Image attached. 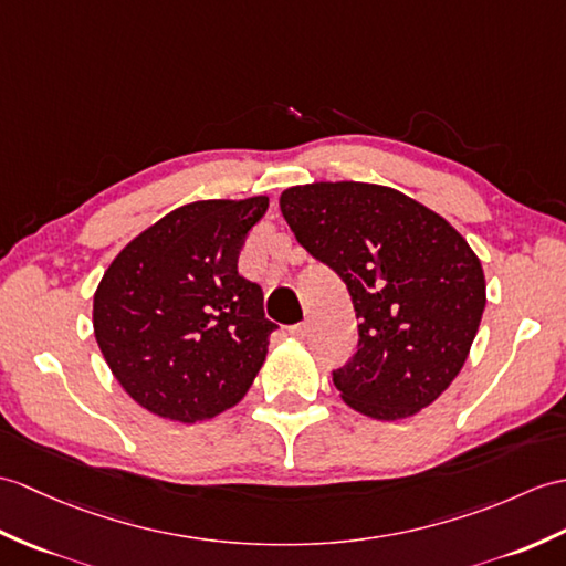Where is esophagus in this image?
Listing matches in <instances>:
<instances>
[{"mask_svg": "<svg viewBox=\"0 0 566 566\" xmlns=\"http://www.w3.org/2000/svg\"><path fill=\"white\" fill-rule=\"evenodd\" d=\"M289 333H292L294 337H308V333H311V323L308 321H301V323H296V325H292L289 327Z\"/></svg>", "mask_w": 566, "mask_h": 566, "instance_id": "esophagus-1", "label": "esophagus"}]
</instances>
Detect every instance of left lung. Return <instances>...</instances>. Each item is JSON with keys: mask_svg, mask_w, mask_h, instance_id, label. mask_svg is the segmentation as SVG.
Wrapping results in <instances>:
<instances>
[{"mask_svg": "<svg viewBox=\"0 0 566 566\" xmlns=\"http://www.w3.org/2000/svg\"><path fill=\"white\" fill-rule=\"evenodd\" d=\"M280 209L352 298L357 349L333 369L343 400L374 419L431 405L463 369L488 301L468 241L412 197L371 182L289 188Z\"/></svg>", "mask_w": 566, "mask_h": 566, "instance_id": "obj_1", "label": "left lung"}]
</instances>
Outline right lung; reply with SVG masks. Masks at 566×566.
I'll use <instances>...</instances> for the list:
<instances>
[{
    "label": "right lung",
    "instance_id": "add662e5",
    "mask_svg": "<svg viewBox=\"0 0 566 566\" xmlns=\"http://www.w3.org/2000/svg\"><path fill=\"white\" fill-rule=\"evenodd\" d=\"M268 197L182 205L129 241L94 296V333L113 376L149 412L195 424L239 402L268 337L260 284L239 274Z\"/></svg>",
    "mask_w": 566,
    "mask_h": 566
}]
</instances>
